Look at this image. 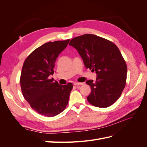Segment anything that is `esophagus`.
<instances>
[{
    "label": "esophagus",
    "mask_w": 147,
    "mask_h": 147,
    "mask_svg": "<svg viewBox=\"0 0 147 147\" xmlns=\"http://www.w3.org/2000/svg\"><path fill=\"white\" fill-rule=\"evenodd\" d=\"M83 83H78V82H75L74 84L75 86H78V85H82Z\"/></svg>",
    "instance_id": "obj_1"
}]
</instances>
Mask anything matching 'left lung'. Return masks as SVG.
Returning a JSON list of instances; mask_svg holds the SVG:
<instances>
[{"instance_id": "left-lung-1", "label": "left lung", "mask_w": 147, "mask_h": 147, "mask_svg": "<svg viewBox=\"0 0 147 147\" xmlns=\"http://www.w3.org/2000/svg\"><path fill=\"white\" fill-rule=\"evenodd\" d=\"M69 45L78 51L86 69L97 74L96 81L89 80L91 87L87 100L94 106L108 107L114 104L126 85L127 65L118 48L108 40L84 34L71 40Z\"/></svg>"}]
</instances>
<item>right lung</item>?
I'll return each mask as SVG.
<instances>
[{"instance_id": "obj_1", "label": "right lung", "mask_w": 147, "mask_h": 147, "mask_svg": "<svg viewBox=\"0 0 147 147\" xmlns=\"http://www.w3.org/2000/svg\"><path fill=\"white\" fill-rule=\"evenodd\" d=\"M69 41L43 44L30 53L22 68L20 83L23 95L32 109L43 116H56L68 104L72 84L62 85L49 76L54 74L57 57Z\"/></svg>"}]
</instances>
